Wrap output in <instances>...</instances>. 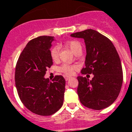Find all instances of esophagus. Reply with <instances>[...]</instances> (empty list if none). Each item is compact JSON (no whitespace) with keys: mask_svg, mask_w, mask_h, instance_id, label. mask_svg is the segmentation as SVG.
<instances>
[{"mask_svg":"<svg viewBox=\"0 0 132 132\" xmlns=\"http://www.w3.org/2000/svg\"><path fill=\"white\" fill-rule=\"evenodd\" d=\"M64 78H65V79H66V81H68V80H69V79L71 78V77H69V76H65Z\"/></svg>","mask_w":132,"mask_h":132,"instance_id":"esophagus-1","label":"esophagus"}]
</instances>
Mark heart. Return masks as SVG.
Instances as JSON below:
<instances>
[{"instance_id":"b5f03b06","label":"heart","mask_w":132,"mask_h":132,"mask_svg":"<svg viewBox=\"0 0 132 132\" xmlns=\"http://www.w3.org/2000/svg\"><path fill=\"white\" fill-rule=\"evenodd\" d=\"M66 45L70 48V50L75 53L77 50L82 49V46L80 43L77 41H70L66 44ZM59 46H54L50 49V55L51 59L56 61L59 58ZM77 69V66L75 65H68V64H63L59 68L60 72L66 74V75H73L75 70Z\"/></svg>"}]
</instances>
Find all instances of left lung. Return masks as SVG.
Wrapping results in <instances>:
<instances>
[{
	"instance_id": "obj_1",
	"label": "left lung",
	"mask_w": 132,
	"mask_h": 132,
	"mask_svg": "<svg viewBox=\"0 0 132 132\" xmlns=\"http://www.w3.org/2000/svg\"><path fill=\"white\" fill-rule=\"evenodd\" d=\"M86 45L85 68L82 74H93L91 80L78 76L77 94L84 106L101 110L113 104L122 84V68L117 50L110 40L92 29L70 35Z\"/></svg>"
}]
</instances>
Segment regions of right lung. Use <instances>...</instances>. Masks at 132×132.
<instances>
[{
  "mask_svg": "<svg viewBox=\"0 0 132 132\" xmlns=\"http://www.w3.org/2000/svg\"><path fill=\"white\" fill-rule=\"evenodd\" d=\"M54 37L41 36L28 42L20 55L15 70V84L22 103L32 113L50 116L64 102L66 81L57 75L50 82L45 78L53 64L50 55Z\"/></svg>",
  "mask_w": 132,
  "mask_h": 132,
  "instance_id": "add662e5",
  "label": "right lung"
}]
</instances>
